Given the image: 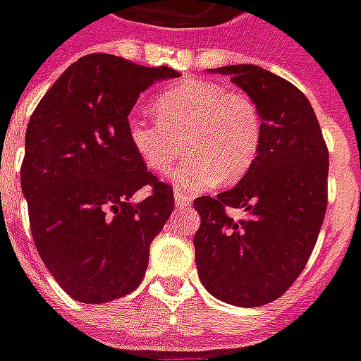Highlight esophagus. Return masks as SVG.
Segmentation results:
<instances>
[{
	"label": "esophagus",
	"instance_id": "1",
	"mask_svg": "<svg viewBox=\"0 0 361 361\" xmlns=\"http://www.w3.org/2000/svg\"><path fill=\"white\" fill-rule=\"evenodd\" d=\"M173 201H176V207H188L191 203V199L183 193V189H176L173 191Z\"/></svg>",
	"mask_w": 361,
	"mask_h": 361
}]
</instances>
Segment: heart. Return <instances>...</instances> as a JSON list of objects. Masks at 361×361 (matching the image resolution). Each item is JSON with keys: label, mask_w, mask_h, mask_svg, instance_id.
Returning <instances> with one entry per match:
<instances>
[{"label": "heart", "mask_w": 361, "mask_h": 361, "mask_svg": "<svg viewBox=\"0 0 361 361\" xmlns=\"http://www.w3.org/2000/svg\"><path fill=\"white\" fill-rule=\"evenodd\" d=\"M157 121L131 116L127 139L150 172L164 173L189 154L172 180L188 189H204L242 180L261 147V114L250 96L228 92L220 82L185 81L152 104Z\"/></svg>", "instance_id": "1"}]
</instances>
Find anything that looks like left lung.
Instances as JSON below:
<instances>
[{
  "instance_id": "left-lung-1",
  "label": "left lung",
  "mask_w": 361,
  "mask_h": 361,
  "mask_svg": "<svg viewBox=\"0 0 361 361\" xmlns=\"http://www.w3.org/2000/svg\"><path fill=\"white\" fill-rule=\"evenodd\" d=\"M261 114V147L250 172L216 197L195 199L201 226L193 238L203 286L238 307L274 302L300 276L326 211L329 152L302 90L259 66H226ZM242 208L240 221L226 214Z\"/></svg>"
}]
</instances>
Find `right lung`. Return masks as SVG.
Returning <instances> with one entry per match:
<instances>
[{"label": "right lung", "instance_id": "obj_1", "mask_svg": "<svg viewBox=\"0 0 361 361\" xmlns=\"http://www.w3.org/2000/svg\"><path fill=\"white\" fill-rule=\"evenodd\" d=\"M180 77L90 54L61 73L30 116L20 188L38 255L81 303H108L141 284L150 242L173 211L127 139V116L150 85ZM149 185L151 195H133Z\"/></svg>", "mask_w": 361, "mask_h": 361}]
</instances>
